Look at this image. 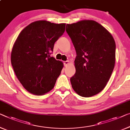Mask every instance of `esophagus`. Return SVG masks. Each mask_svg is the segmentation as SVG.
Wrapping results in <instances>:
<instances>
[{"label":"esophagus","instance_id":"1","mask_svg":"<svg viewBox=\"0 0 130 130\" xmlns=\"http://www.w3.org/2000/svg\"><path fill=\"white\" fill-rule=\"evenodd\" d=\"M69 62L68 61H66L63 62V65H64L65 67H67V66L69 65Z\"/></svg>","mask_w":130,"mask_h":130}]
</instances>
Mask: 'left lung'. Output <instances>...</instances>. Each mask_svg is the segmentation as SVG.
Here are the masks:
<instances>
[{"label": "left lung", "mask_w": 130, "mask_h": 130, "mask_svg": "<svg viewBox=\"0 0 130 130\" xmlns=\"http://www.w3.org/2000/svg\"><path fill=\"white\" fill-rule=\"evenodd\" d=\"M67 26L76 53L72 87L80 96L96 95L105 88L115 68V40L95 21L82 20Z\"/></svg>", "instance_id": "1"}]
</instances>
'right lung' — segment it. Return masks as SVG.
<instances>
[{
    "mask_svg": "<svg viewBox=\"0 0 130 130\" xmlns=\"http://www.w3.org/2000/svg\"><path fill=\"white\" fill-rule=\"evenodd\" d=\"M65 24L36 21L17 37L11 51V65L17 79L31 93L41 95L55 86L63 65L50 55Z\"/></svg>",
    "mask_w": 130,
    "mask_h": 130,
    "instance_id": "right-lung-1",
    "label": "right lung"
}]
</instances>
